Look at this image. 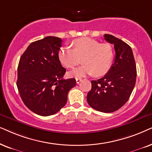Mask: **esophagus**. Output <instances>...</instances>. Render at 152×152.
<instances>
[{"label": "esophagus", "mask_w": 152, "mask_h": 152, "mask_svg": "<svg viewBox=\"0 0 152 152\" xmlns=\"http://www.w3.org/2000/svg\"><path fill=\"white\" fill-rule=\"evenodd\" d=\"M81 78H76V83L77 84H78V83H80V82L81 81Z\"/></svg>", "instance_id": "34e87169"}]
</instances>
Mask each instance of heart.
I'll use <instances>...</instances> for the list:
<instances>
[{"mask_svg": "<svg viewBox=\"0 0 152 152\" xmlns=\"http://www.w3.org/2000/svg\"><path fill=\"white\" fill-rule=\"evenodd\" d=\"M71 48L67 46L60 48L58 58L64 67L73 69L81 61L80 67L69 73L72 77H83L93 74L96 77L104 76L112 65L114 51L108 43H99L89 37H80L72 42Z\"/></svg>", "mask_w": 152, "mask_h": 152, "instance_id": "b5f03b06", "label": "heart"}]
</instances>
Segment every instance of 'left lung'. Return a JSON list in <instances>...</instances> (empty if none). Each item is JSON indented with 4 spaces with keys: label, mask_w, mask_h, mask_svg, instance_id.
<instances>
[{
    "label": "left lung",
    "mask_w": 152,
    "mask_h": 152,
    "mask_svg": "<svg viewBox=\"0 0 152 152\" xmlns=\"http://www.w3.org/2000/svg\"><path fill=\"white\" fill-rule=\"evenodd\" d=\"M107 42L114 44V63L104 77L92 80L87 101L95 110L113 113L129 100L136 81V65L130 46L114 36L105 34Z\"/></svg>",
    "instance_id": "1"
}]
</instances>
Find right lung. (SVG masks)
<instances>
[{"instance_id":"obj_1","label":"right lung","mask_w":152,"mask_h":152,"mask_svg":"<svg viewBox=\"0 0 152 152\" xmlns=\"http://www.w3.org/2000/svg\"><path fill=\"white\" fill-rule=\"evenodd\" d=\"M59 37L48 36L32 42L20 58L17 86L24 104L41 116L56 114L67 102L75 78L63 79L66 69L58 58Z\"/></svg>"}]
</instances>
